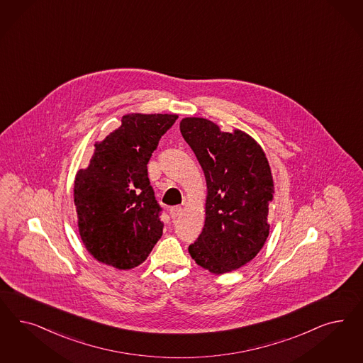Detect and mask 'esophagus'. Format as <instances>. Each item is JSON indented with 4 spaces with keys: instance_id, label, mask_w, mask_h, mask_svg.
<instances>
[{
    "instance_id": "1",
    "label": "esophagus",
    "mask_w": 363,
    "mask_h": 363,
    "mask_svg": "<svg viewBox=\"0 0 363 363\" xmlns=\"http://www.w3.org/2000/svg\"><path fill=\"white\" fill-rule=\"evenodd\" d=\"M169 213H171V218L172 219H177L180 215H182V207H172L171 210H169Z\"/></svg>"
}]
</instances>
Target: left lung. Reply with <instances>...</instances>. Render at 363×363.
<instances>
[{
  "mask_svg": "<svg viewBox=\"0 0 363 363\" xmlns=\"http://www.w3.org/2000/svg\"><path fill=\"white\" fill-rule=\"evenodd\" d=\"M180 132L207 184L204 227L188 252L215 275L240 269L257 257L269 236L274 180L266 153L246 132H223L203 117H184Z\"/></svg>",
  "mask_w": 363,
  "mask_h": 363,
  "instance_id": "1",
  "label": "left lung"
}]
</instances>
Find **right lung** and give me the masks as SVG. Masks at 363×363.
I'll return each instance as SVG.
<instances>
[{
  "label": "right lung",
  "mask_w": 363,
  "mask_h": 363,
  "mask_svg": "<svg viewBox=\"0 0 363 363\" xmlns=\"http://www.w3.org/2000/svg\"><path fill=\"white\" fill-rule=\"evenodd\" d=\"M177 117L124 115L118 128L94 143L88 167L77 171L73 196L79 234L100 263L135 269L163 235L147 164Z\"/></svg>",
  "instance_id": "right-lung-1"
}]
</instances>
